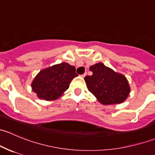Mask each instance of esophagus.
<instances>
[{"mask_svg":"<svg viewBox=\"0 0 155 155\" xmlns=\"http://www.w3.org/2000/svg\"><path fill=\"white\" fill-rule=\"evenodd\" d=\"M86 75H87V73H83V74L81 75V76H82V77H85V76H86Z\"/></svg>","mask_w":155,"mask_h":155,"instance_id":"esophagus-1","label":"esophagus"}]
</instances>
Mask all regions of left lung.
<instances>
[{"mask_svg": "<svg viewBox=\"0 0 155 155\" xmlns=\"http://www.w3.org/2000/svg\"><path fill=\"white\" fill-rule=\"evenodd\" d=\"M89 70L92 76L85 77L87 89L104 105L121 104L129 95L130 88L124 75L116 73L103 63L95 64Z\"/></svg>", "mask_w": 155, "mask_h": 155, "instance_id": "1", "label": "left lung"}]
</instances>
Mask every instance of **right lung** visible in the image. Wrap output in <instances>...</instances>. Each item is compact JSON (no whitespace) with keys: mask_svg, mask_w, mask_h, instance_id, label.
<instances>
[{"mask_svg":"<svg viewBox=\"0 0 155 155\" xmlns=\"http://www.w3.org/2000/svg\"><path fill=\"white\" fill-rule=\"evenodd\" d=\"M77 76L75 67L64 62L40 71L31 87L40 99L54 101L68 89L71 81Z\"/></svg>","mask_w":155,"mask_h":155,"instance_id":"1","label":"right lung"}]
</instances>
